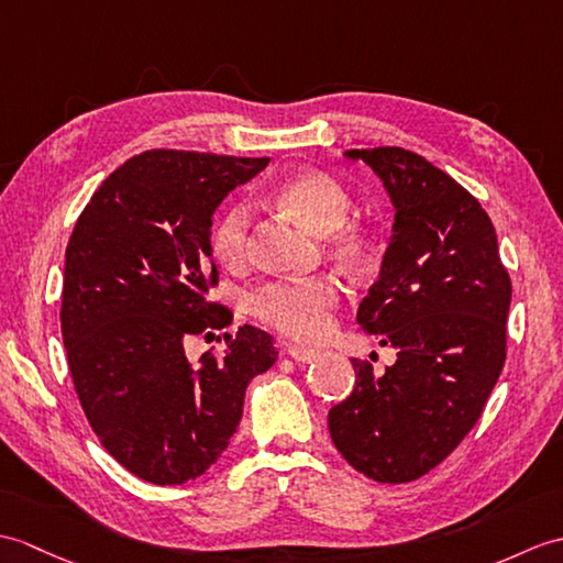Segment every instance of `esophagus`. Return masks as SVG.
<instances>
[{"label":"esophagus","instance_id":"1","mask_svg":"<svg viewBox=\"0 0 563 563\" xmlns=\"http://www.w3.org/2000/svg\"><path fill=\"white\" fill-rule=\"evenodd\" d=\"M285 352L299 364H309L319 357V350H307V347H297V345H287Z\"/></svg>","mask_w":563,"mask_h":563}]
</instances>
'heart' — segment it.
I'll return each instance as SVG.
<instances>
[{"label":"heart","mask_w":563,"mask_h":563,"mask_svg":"<svg viewBox=\"0 0 563 563\" xmlns=\"http://www.w3.org/2000/svg\"><path fill=\"white\" fill-rule=\"evenodd\" d=\"M285 213L323 238L325 252L345 268H360L369 256V238L355 222H347L352 199L338 181L323 173H297L276 191ZM250 208L230 206L211 234L213 256L228 268H242L250 258ZM338 285L331 278L276 280L258 287L246 299L254 317L268 329L299 343H317L331 331V311L338 305Z\"/></svg>","instance_id":"b5f03b06"}]
</instances>
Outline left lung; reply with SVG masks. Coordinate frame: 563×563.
Returning <instances> with one entry per match:
<instances>
[{
  "instance_id": "left-lung-1",
  "label": "left lung",
  "mask_w": 563,
  "mask_h": 563,
  "mask_svg": "<svg viewBox=\"0 0 563 563\" xmlns=\"http://www.w3.org/2000/svg\"><path fill=\"white\" fill-rule=\"evenodd\" d=\"M396 211L378 280L357 323L396 350L374 374L352 360L355 388L331 408L335 449L384 485L427 475L479 420L506 360L511 280L485 208L459 181L405 148H352Z\"/></svg>"
}]
</instances>
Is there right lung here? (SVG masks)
Instances as JSON below:
<instances>
[{"instance_id": "add662e5", "label": "right lung", "mask_w": 563, "mask_h": 563, "mask_svg": "<svg viewBox=\"0 0 563 563\" xmlns=\"http://www.w3.org/2000/svg\"><path fill=\"white\" fill-rule=\"evenodd\" d=\"M266 165L196 151L134 155L90 196L69 238L59 319L74 388L102 446L153 485L196 479L225 453L246 386L278 357L254 325L228 335L220 360L185 355L189 338L232 321L203 297L218 283L213 213Z\"/></svg>"}]
</instances>
